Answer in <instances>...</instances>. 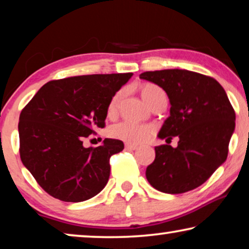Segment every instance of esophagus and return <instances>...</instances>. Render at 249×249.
Masks as SVG:
<instances>
[{
    "instance_id": "obj_1",
    "label": "esophagus",
    "mask_w": 249,
    "mask_h": 249,
    "mask_svg": "<svg viewBox=\"0 0 249 249\" xmlns=\"http://www.w3.org/2000/svg\"><path fill=\"white\" fill-rule=\"evenodd\" d=\"M124 147H125V149H130V151H134V149H137L138 146L135 145V144H129V142H125Z\"/></svg>"
}]
</instances>
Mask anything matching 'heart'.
I'll return each mask as SVG.
<instances>
[{"mask_svg":"<svg viewBox=\"0 0 249 249\" xmlns=\"http://www.w3.org/2000/svg\"><path fill=\"white\" fill-rule=\"evenodd\" d=\"M139 93L146 104L154 108L158 105L168 103V96L159 85L153 83H142L139 86ZM124 96V90H118L108 101L107 107V114L108 118H114L118 113L119 104ZM108 135L112 138L129 142V144H141L147 141L153 135V128L146 124H132L128 122L112 125L108 130Z\"/></svg>","mask_w":249,"mask_h":249,"instance_id":"b5f03b06","label":"heart"}]
</instances>
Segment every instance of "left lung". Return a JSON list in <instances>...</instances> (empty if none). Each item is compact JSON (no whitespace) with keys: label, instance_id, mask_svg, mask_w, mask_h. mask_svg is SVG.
<instances>
[{"label":"left lung","instance_id":"obj_1","mask_svg":"<svg viewBox=\"0 0 249 249\" xmlns=\"http://www.w3.org/2000/svg\"><path fill=\"white\" fill-rule=\"evenodd\" d=\"M168 94L170 117L159 132L166 144L155 147V160L146 178L155 189L182 194L203 185L227 160L236 113L223 87L210 76L188 70L146 71ZM179 138L173 149L169 142Z\"/></svg>","mask_w":249,"mask_h":249}]
</instances>
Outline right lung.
Segmentation results:
<instances>
[{"label":"right lung","instance_id":"1","mask_svg":"<svg viewBox=\"0 0 249 249\" xmlns=\"http://www.w3.org/2000/svg\"><path fill=\"white\" fill-rule=\"evenodd\" d=\"M132 76L86 74L51 80L22 108L19 118L20 159L37 183L62 202L97 195L110 177V158L124 149L118 139L85 148L95 129L105 127L107 107Z\"/></svg>","mask_w":249,"mask_h":249}]
</instances>
